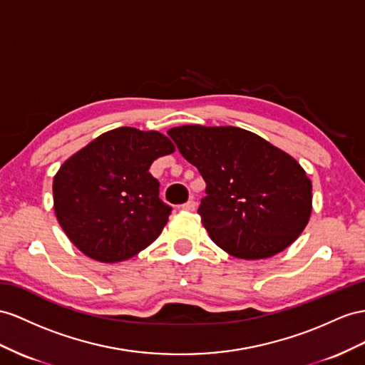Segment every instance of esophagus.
<instances>
[{
  "label": "esophagus",
  "instance_id": "obj_1",
  "mask_svg": "<svg viewBox=\"0 0 365 365\" xmlns=\"http://www.w3.org/2000/svg\"><path fill=\"white\" fill-rule=\"evenodd\" d=\"M195 203L194 200H188V202H185L183 205H182V210H185V211H194L195 210Z\"/></svg>",
  "mask_w": 365,
  "mask_h": 365
}]
</instances>
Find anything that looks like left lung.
<instances>
[{"instance_id": "left-lung-1", "label": "left lung", "mask_w": 365, "mask_h": 365, "mask_svg": "<svg viewBox=\"0 0 365 365\" xmlns=\"http://www.w3.org/2000/svg\"><path fill=\"white\" fill-rule=\"evenodd\" d=\"M168 135L207 183L197 212L211 240L228 255L272 257L304 231L312 182L292 155L235 126L186 125Z\"/></svg>"}]
</instances>
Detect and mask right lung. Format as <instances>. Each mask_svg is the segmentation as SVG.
Segmentation results:
<instances>
[{"label": "right lung", "instance_id": "1", "mask_svg": "<svg viewBox=\"0 0 365 365\" xmlns=\"http://www.w3.org/2000/svg\"><path fill=\"white\" fill-rule=\"evenodd\" d=\"M175 151L157 130L117 128L69 157L53 177V210L83 255L114 264L160 236L171 207L149 173L155 158Z\"/></svg>", "mask_w": 365, "mask_h": 365}]
</instances>
